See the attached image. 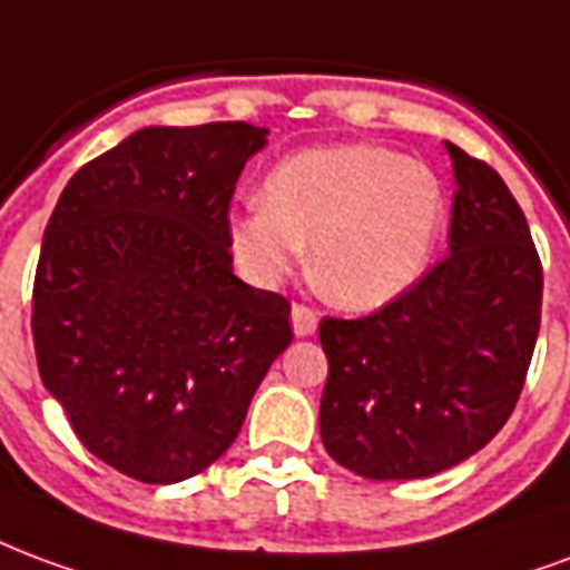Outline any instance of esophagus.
Instances as JSON below:
<instances>
[{
	"label": "esophagus",
	"instance_id": "34e87169",
	"mask_svg": "<svg viewBox=\"0 0 570 570\" xmlns=\"http://www.w3.org/2000/svg\"><path fill=\"white\" fill-rule=\"evenodd\" d=\"M314 328H317V311L307 305H293V332L296 335H314Z\"/></svg>",
	"mask_w": 570,
	"mask_h": 570
}]
</instances>
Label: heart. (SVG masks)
Returning <instances> with one entry per match:
<instances>
[{"label": "heart", "mask_w": 570, "mask_h": 570, "mask_svg": "<svg viewBox=\"0 0 570 570\" xmlns=\"http://www.w3.org/2000/svg\"><path fill=\"white\" fill-rule=\"evenodd\" d=\"M444 214L435 171L381 145L286 156L263 202L232 217V250L259 284H277L311 244V281L335 305H386L423 272Z\"/></svg>", "instance_id": "b5f03b06"}]
</instances>
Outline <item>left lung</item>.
I'll list each match as a JSON object with an SVG mask.
<instances>
[{
  "label": "left lung",
  "mask_w": 570,
  "mask_h": 570,
  "mask_svg": "<svg viewBox=\"0 0 570 570\" xmlns=\"http://www.w3.org/2000/svg\"><path fill=\"white\" fill-rule=\"evenodd\" d=\"M446 150L450 253L368 317L320 323V435L360 478H432L487 446L520 402L541 328L543 268L525 214L495 168Z\"/></svg>",
  "instance_id": "left-lung-1"
}]
</instances>
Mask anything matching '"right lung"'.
<instances>
[{
  "mask_svg": "<svg viewBox=\"0 0 570 570\" xmlns=\"http://www.w3.org/2000/svg\"><path fill=\"white\" fill-rule=\"evenodd\" d=\"M263 126H147L75 171L32 284L41 383L105 465L178 483L226 453L289 347V302L232 274L229 205Z\"/></svg>",
  "mask_w": 570,
  "mask_h": 570,
  "instance_id": "right-lung-1",
  "label": "right lung"
}]
</instances>
